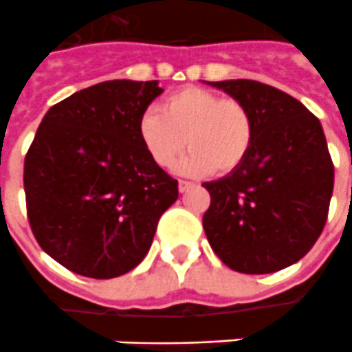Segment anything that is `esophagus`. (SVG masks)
<instances>
[{
    "label": "esophagus",
    "instance_id": "esophagus-1",
    "mask_svg": "<svg viewBox=\"0 0 352 352\" xmlns=\"http://www.w3.org/2000/svg\"><path fill=\"white\" fill-rule=\"evenodd\" d=\"M192 186H194V183H190V181H179V192H181V194L192 188Z\"/></svg>",
    "mask_w": 352,
    "mask_h": 352
}]
</instances>
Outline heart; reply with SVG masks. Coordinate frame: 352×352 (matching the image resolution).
Returning <instances> with one entry per match:
<instances>
[{
    "instance_id": "obj_1",
    "label": "heart",
    "mask_w": 352,
    "mask_h": 352,
    "mask_svg": "<svg viewBox=\"0 0 352 352\" xmlns=\"http://www.w3.org/2000/svg\"><path fill=\"white\" fill-rule=\"evenodd\" d=\"M138 138L160 168H171L188 145L190 153L177 164L179 173L205 175L214 169L229 173L246 160L256 123L241 100L190 85L171 93L162 102V111H143L138 119Z\"/></svg>"
}]
</instances>
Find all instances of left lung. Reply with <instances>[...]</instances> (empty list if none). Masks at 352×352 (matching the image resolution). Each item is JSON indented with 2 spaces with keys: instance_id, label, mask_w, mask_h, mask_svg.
<instances>
[{
  "instance_id": "left-lung-1",
  "label": "left lung",
  "mask_w": 352,
  "mask_h": 352,
  "mask_svg": "<svg viewBox=\"0 0 352 352\" xmlns=\"http://www.w3.org/2000/svg\"><path fill=\"white\" fill-rule=\"evenodd\" d=\"M246 104L256 138L246 160L203 186V229L229 269L270 274L300 261L321 235L334 166L319 119L287 93L254 80L205 82Z\"/></svg>"
}]
</instances>
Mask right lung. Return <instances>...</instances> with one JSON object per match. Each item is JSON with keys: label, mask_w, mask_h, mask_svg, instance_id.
Returning a JSON list of instances; mask_svg holds the SVG:
<instances>
[{"label": "right lung", "mask_w": 352, "mask_h": 352, "mask_svg": "<svg viewBox=\"0 0 352 352\" xmlns=\"http://www.w3.org/2000/svg\"><path fill=\"white\" fill-rule=\"evenodd\" d=\"M158 80H110L46 111L23 164V190L41 248L76 274L108 280L147 256L177 181L143 149L138 119Z\"/></svg>", "instance_id": "add662e5"}]
</instances>
